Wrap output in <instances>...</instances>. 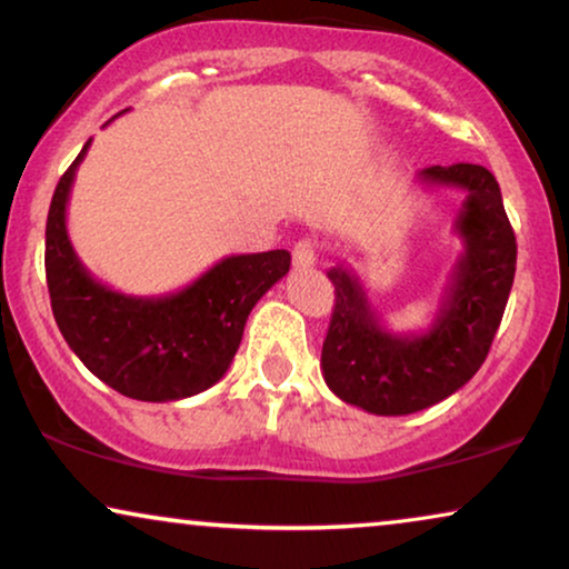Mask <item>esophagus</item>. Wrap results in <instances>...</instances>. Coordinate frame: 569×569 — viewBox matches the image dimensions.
I'll return each mask as SVG.
<instances>
[{"label": "esophagus", "mask_w": 569, "mask_h": 569, "mask_svg": "<svg viewBox=\"0 0 569 569\" xmlns=\"http://www.w3.org/2000/svg\"><path fill=\"white\" fill-rule=\"evenodd\" d=\"M292 261L298 269H308L316 263V243L313 240H298L292 248Z\"/></svg>", "instance_id": "esophagus-1"}]
</instances>
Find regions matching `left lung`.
Returning <instances> with one entry per match:
<instances>
[{
    "mask_svg": "<svg viewBox=\"0 0 569 569\" xmlns=\"http://www.w3.org/2000/svg\"><path fill=\"white\" fill-rule=\"evenodd\" d=\"M415 183L463 193L453 220L463 253L425 331H391L355 269L339 263L326 271L337 306L321 352L323 380L341 401L378 417L415 415L469 383L487 360L516 277V232L487 168L432 166Z\"/></svg>",
    "mask_w": 569,
    "mask_h": 569,
    "instance_id": "1",
    "label": "left lung"
}]
</instances>
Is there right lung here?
Segmentation results:
<instances>
[{
    "instance_id": "right-lung-1",
    "label": "right lung",
    "mask_w": 569,
    "mask_h": 569,
    "mask_svg": "<svg viewBox=\"0 0 569 569\" xmlns=\"http://www.w3.org/2000/svg\"><path fill=\"white\" fill-rule=\"evenodd\" d=\"M90 142L59 178L46 220L53 318L69 349L113 391L137 401L189 399L228 372L253 306L290 271V251L224 256L158 298L111 290L90 274L67 232L69 191Z\"/></svg>"
}]
</instances>
